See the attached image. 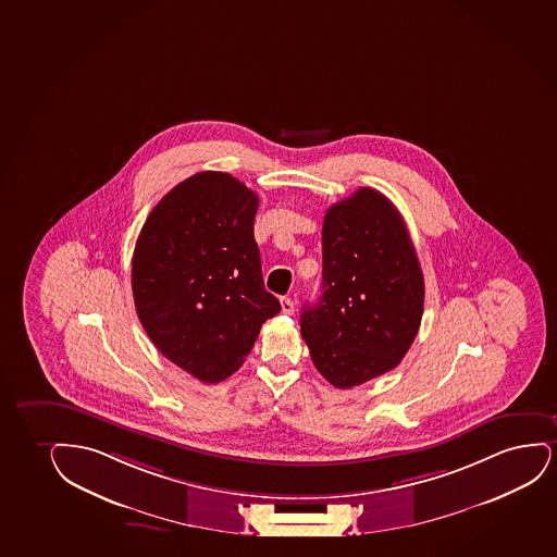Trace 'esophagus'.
<instances>
[{
  "label": "esophagus",
  "mask_w": 557,
  "mask_h": 557,
  "mask_svg": "<svg viewBox=\"0 0 557 557\" xmlns=\"http://www.w3.org/2000/svg\"><path fill=\"white\" fill-rule=\"evenodd\" d=\"M281 307L284 314H294V310H296V304L289 297H282Z\"/></svg>",
  "instance_id": "esophagus-1"
}]
</instances>
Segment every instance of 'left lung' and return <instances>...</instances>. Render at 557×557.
Listing matches in <instances>:
<instances>
[{
  "mask_svg": "<svg viewBox=\"0 0 557 557\" xmlns=\"http://www.w3.org/2000/svg\"><path fill=\"white\" fill-rule=\"evenodd\" d=\"M322 297L305 305L301 335L325 381L352 387L392 371L423 314V275L394 203L359 188L322 227Z\"/></svg>",
  "mask_w": 557,
  "mask_h": 557,
  "instance_id": "1",
  "label": "left lung"
}]
</instances>
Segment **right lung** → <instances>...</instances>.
<instances>
[{
    "label": "right lung",
    "instance_id": "right-lung-1",
    "mask_svg": "<svg viewBox=\"0 0 557 557\" xmlns=\"http://www.w3.org/2000/svg\"><path fill=\"white\" fill-rule=\"evenodd\" d=\"M258 205L230 173L201 171L163 196L135 245L132 289L145 332L207 384L232 376L281 312L261 276Z\"/></svg>",
    "mask_w": 557,
    "mask_h": 557
}]
</instances>
